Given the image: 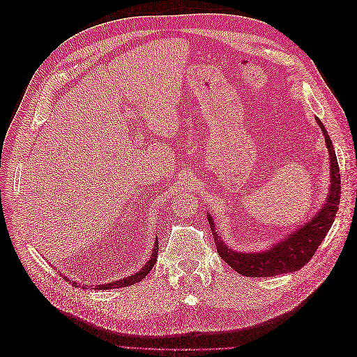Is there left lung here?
I'll use <instances>...</instances> for the list:
<instances>
[{
  "instance_id": "8db88e82",
  "label": "left lung",
  "mask_w": 357,
  "mask_h": 357,
  "mask_svg": "<svg viewBox=\"0 0 357 357\" xmlns=\"http://www.w3.org/2000/svg\"><path fill=\"white\" fill-rule=\"evenodd\" d=\"M316 121L325 135L326 147L331 159V186L326 202L323 204L320 211L310 222L301 225L296 231L287 235L280 243L274 244L273 248L265 252L243 253L234 252L226 245L220 236L215 232V226L213 218L208 214V222L214 235V243L218 247V253L223 261L234 268L236 273L245 277H274L280 274H286L291 271H298L304 266L312 255L316 253L319 245L325 238L328 231L333 223L335 214L338 211L340 193H341V176L337 155L332 146V139L329 138L325 125L316 117Z\"/></svg>"
}]
</instances>
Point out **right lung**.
I'll use <instances>...</instances> for the list:
<instances>
[{
  "label": "right lung",
  "mask_w": 357,
  "mask_h": 357,
  "mask_svg": "<svg viewBox=\"0 0 357 357\" xmlns=\"http://www.w3.org/2000/svg\"><path fill=\"white\" fill-rule=\"evenodd\" d=\"M158 250H159V243H158V238L155 240V247H153V252H152V256H150L149 262H146V265L139 269L138 273H135L134 275H129L126 278H122V280H116V282H112V283H107V284H98L95 286L96 290H109V289H117V287H126V286H132L134 283H138L142 282V280L150 273V269L153 268V265L156 264V257H158ZM66 278V277H63ZM74 286H77V283H74ZM92 287V286H91ZM88 284H83V289H91Z\"/></svg>",
  "instance_id": "1"
}]
</instances>
